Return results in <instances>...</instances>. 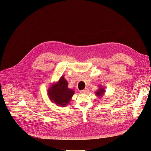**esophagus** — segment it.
<instances>
[{
  "instance_id": "esophagus-1",
  "label": "esophagus",
  "mask_w": 151,
  "mask_h": 151,
  "mask_svg": "<svg viewBox=\"0 0 151 151\" xmlns=\"http://www.w3.org/2000/svg\"><path fill=\"white\" fill-rule=\"evenodd\" d=\"M88 91H89L88 89V88H85V89L81 91H80V92H81V93H82V94H85V93H88Z\"/></svg>"
}]
</instances>
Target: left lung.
Returning <instances> with one entry per match:
<instances>
[{"label":"left lung","instance_id":"obj_1","mask_svg":"<svg viewBox=\"0 0 151 151\" xmlns=\"http://www.w3.org/2000/svg\"><path fill=\"white\" fill-rule=\"evenodd\" d=\"M99 88L98 89V91L96 92L95 94H96V96L97 97H99V98H101L104 96V93H105L106 91L105 90V88L103 87L102 86H99Z\"/></svg>","mask_w":151,"mask_h":151}]
</instances>
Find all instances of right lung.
Segmentation results:
<instances>
[{
  "instance_id": "1",
  "label": "right lung",
  "mask_w": 151,
  "mask_h": 151,
  "mask_svg": "<svg viewBox=\"0 0 151 151\" xmlns=\"http://www.w3.org/2000/svg\"><path fill=\"white\" fill-rule=\"evenodd\" d=\"M74 93L73 90L68 88V82L63 76L57 82L53 83L47 89V95L50 101L61 107L68 105Z\"/></svg>"
}]
</instances>
